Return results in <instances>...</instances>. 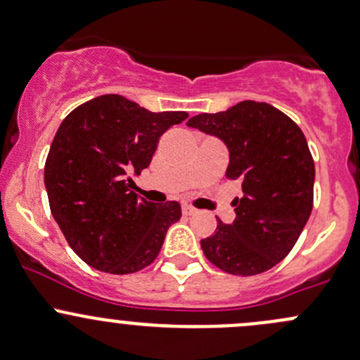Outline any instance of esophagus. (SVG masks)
<instances>
[{
    "label": "esophagus",
    "instance_id": "34e87169",
    "mask_svg": "<svg viewBox=\"0 0 360 360\" xmlns=\"http://www.w3.org/2000/svg\"><path fill=\"white\" fill-rule=\"evenodd\" d=\"M195 209H193V207H190V205H183V214L184 215H193L195 214Z\"/></svg>",
    "mask_w": 360,
    "mask_h": 360
}]
</instances>
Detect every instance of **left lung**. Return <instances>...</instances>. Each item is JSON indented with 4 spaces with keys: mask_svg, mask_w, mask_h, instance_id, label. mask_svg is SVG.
Here are the masks:
<instances>
[{
    "mask_svg": "<svg viewBox=\"0 0 360 360\" xmlns=\"http://www.w3.org/2000/svg\"><path fill=\"white\" fill-rule=\"evenodd\" d=\"M188 126L224 143L226 177L243 190L233 202L236 219H217L215 233L200 241L203 253L234 276L269 271L288 255L312 212L316 169L304 132L272 105L252 100L200 113Z\"/></svg>",
    "mask_w": 360,
    "mask_h": 360,
    "instance_id": "obj_1",
    "label": "left lung"
}]
</instances>
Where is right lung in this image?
<instances>
[{
  "mask_svg": "<svg viewBox=\"0 0 360 360\" xmlns=\"http://www.w3.org/2000/svg\"><path fill=\"white\" fill-rule=\"evenodd\" d=\"M186 117L103 94L60 124L44 165V186L56 224L88 266L131 274L157 259L165 233L179 221L181 205L139 198L129 176L148 167L158 138Z\"/></svg>",
  "mask_w": 360,
  "mask_h": 360,
  "instance_id": "1",
  "label": "right lung"
}]
</instances>
